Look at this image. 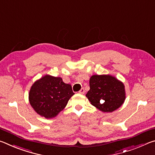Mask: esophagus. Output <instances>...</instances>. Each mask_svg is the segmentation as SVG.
<instances>
[{
    "label": "esophagus",
    "mask_w": 155,
    "mask_h": 155,
    "mask_svg": "<svg viewBox=\"0 0 155 155\" xmlns=\"http://www.w3.org/2000/svg\"><path fill=\"white\" fill-rule=\"evenodd\" d=\"M78 92H79L80 94H84L85 93V90H84V88H81Z\"/></svg>",
    "instance_id": "34e87169"
}]
</instances>
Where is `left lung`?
<instances>
[{"label": "left lung", "mask_w": 155, "mask_h": 155, "mask_svg": "<svg viewBox=\"0 0 155 155\" xmlns=\"http://www.w3.org/2000/svg\"><path fill=\"white\" fill-rule=\"evenodd\" d=\"M86 94L91 104L104 112L118 109L125 100L124 85L110 75H93Z\"/></svg>", "instance_id": "8db88e82"}]
</instances>
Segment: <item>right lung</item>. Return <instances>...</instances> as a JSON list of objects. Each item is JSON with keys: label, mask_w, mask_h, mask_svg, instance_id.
Segmentation results:
<instances>
[{"label": "right lung", "mask_w": 155, "mask_h": 155, "mask_svg": "<svg viewBox=\"0 0 155 155\" xmlns=\"http://www.w3.org/2000/svg\"><path fill=\"white\" fill-rule=\"evenodd\" d=\"M74 93L70 84L60 77L46 75L34 83L28 94L31 105L46 118L55 117Z\"/></svg>", "instance_id": "obj_1"}]
</instances>
